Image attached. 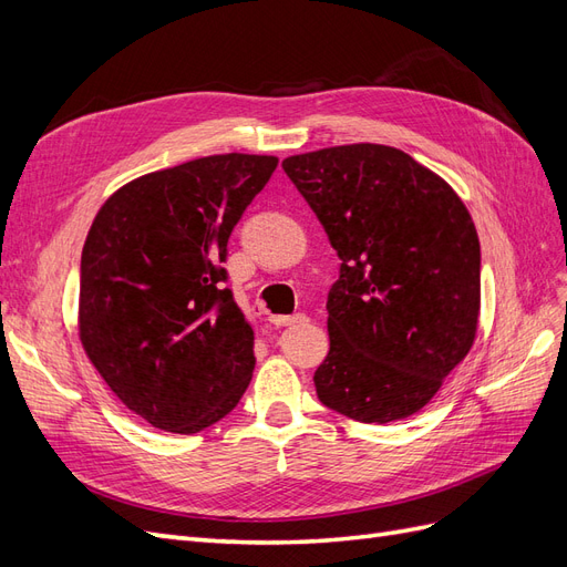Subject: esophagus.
<instances>
[{
  "label": "esophagus",
  "instance_id": "1",
  "mask_svg": "<svg viewBox=\"0 0 567 567\" xmlns=\"http://www.w3.org/2000/svg\"><path fill=\"white\" fill-rule=\"evenodd\" d=\"M274 326H296V323H302L307 321L305 315H290V317H271L269 319Z\"/></svg>",
  "mask_w": 567,
  "mask_h": 567
}]
</instances>
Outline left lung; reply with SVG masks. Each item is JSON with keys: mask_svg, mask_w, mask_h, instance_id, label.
I'll return each mask as SVG.
<instances>
[{"mask_svg": "<svg viewBox=\"0 0 567 567\" xmlns=\"http://www.w3.org/2000/svg\"><path fill=\"white\" fill-rule=\"evenodd\" d=\"M284 173L340 257L329 290L321 404L362 423L416 414L468 354L480 315V241L454 188L383 144L290 156Z\"/></svg>", "mask_w": 567, "mask_h": 567, "instance_id": "1", "label": "left lung"}]
</instances>
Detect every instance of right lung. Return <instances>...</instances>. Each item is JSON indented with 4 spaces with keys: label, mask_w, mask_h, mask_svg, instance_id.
Returning a JSON list of instances; mask_svg holds the SVG:
<instances>
[{
    "label": "right lung",
    "mask_w": 567,
    "mask_h": 567,
    "mask_svg": "<svg viewBox=\"0 0 567 567\" xmlns=\"http://www.w3.org/2000/svg\"><path fill=\"white\" fill-rule=\"evenodd\" d=\"M277 163L225 153L167 167L117 188L92 221L82 348L117 400L165 433L225 419L252 379V329L221 262Z\"/></svg>",
    "instance_id": "right-lung-1"
}]
</instances>
